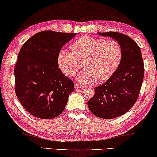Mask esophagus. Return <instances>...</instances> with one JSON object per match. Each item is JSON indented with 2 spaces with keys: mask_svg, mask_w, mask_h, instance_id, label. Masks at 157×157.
<instances>
[{
  "mask_svg": "<svg viewBox=\"0 0 157 157\" xmlns=\"http://www.w3.org/2000/svg\"><path fill=\"white\" fill-rule=\"evenodd\" d=\"M81 87H82V86L80 84H78V83H76V84H75V88L76 89H79L81 88Z\"/></svg>",
  "mask_w": 157,
  "mask_h": 157,
  "instance_id": "esophagus-1",
  "label": "esophagus"
}]
</instances>
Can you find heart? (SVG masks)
I'll list each match as a JSON object with an SVG mask.
<instances>
[{
	"mask_svg": "<svg viewBox=\"0 0 157 157\" xmlns=\"http://www.w3.org/2000/svg\"><path fill=\"white\" fill-rule=\"evenodd\" d=\"M73 51L61 50L58 65L67 76L73 77L82 67L84 70L77 76L81 83L104 82L117 70L123 59V49L115 40H105L85 36L71 45Z\"/></svg>",
	"mask_w": 157,
	"mask_h": 157,
	"instance_id": "heart-1",
	"label": "heart"
}]
</instances>
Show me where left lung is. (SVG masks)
Here are the masks:
<instances>
[{"mask_svg":"<svg viewBox=\"0 0 157 157\" xmlns=\"http://www.w3.org/2000/svg\"><path fill=\"white\" fill-rule=\"evenodd\" d=\"M98 34L118 42L123 49V59L113 76L95 87L94 95L87 104L95 116L113 119L124 115L135 105L144 80V61L141 49L128 36L115 32Z\"/></svg>","mask_w":157,"mask_h":157,"instance_id":"obj_1","label":"left lung"}]
</instances>
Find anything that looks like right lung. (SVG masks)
Instances as JSON below:
<instances>
[{
    "mask_svg": "<svg viewBox=\"0 0 157 157\" xmlns=\"http://www.w3.org/2000/svg\"><path fill=\"white\" fill-rule=\"evenodd\" d=\"M75 35L40 32L20 50L14 68L16 94L24 108L34 117L52 119L65 109L74 83L58 68V54Z\"/></svg>",
    "mask_w": 157,
    "mask_h": 157,
    "instance_id": "obj_1",
    "label": "right lung"
}]
</instances>
